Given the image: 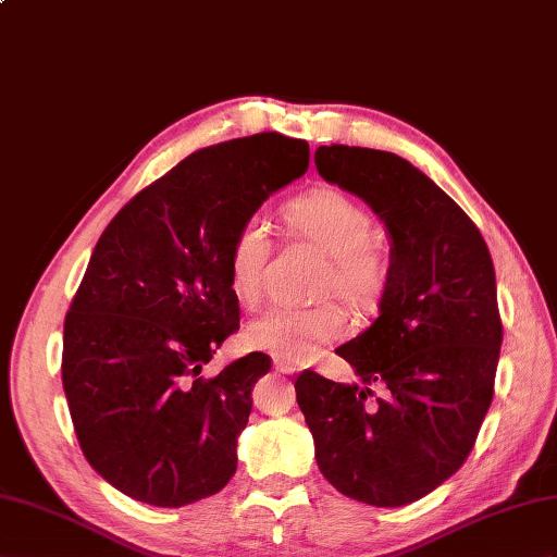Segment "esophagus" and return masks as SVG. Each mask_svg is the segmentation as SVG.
I'll return each instance as SVG.
<instances>
[{
	"mask_svg": "<svg viewBox=\"0 0 557 557\" xmlns=\"http://www.w3.org/2000/svg\"><path fill=\"white\" fill-rule=\"evenodd\" d=\"M276 371L278 373H286V375H293L297 369H295L290 361H276Z\"/></svg>",
	"mask_w": 557,
	"mask_h": 557,
	"instance_id": "1",
	"label": "esophagus"
}]
</instances>
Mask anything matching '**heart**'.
I'll list each match as a JSON object with an SVG mask.
<instances>
[{
    "instance_id": "b5f03b06",
    "label": "heart",
    "mask_w": 557,
    "mask_h": 557,
    "mask_svg": "<svg viewBox=\"0 0 557 557\" xmlns=\"http://www.w3.org/2000/svg\"><path fill=\"white\" fill-rule=\"evenodd\" d=\"M288 228L325 252L317 283L319 295H337L357 314L381 305L389 286V260L373 243V216L361 202L337 188H317L290 200L283 210ZM271 252L269 226L260 216L238 226L228 250V276L238 300L255 307L262 300L264 271ZM345 333V311L335 300L311 307H274L255 319L248 345L267 355L300 363Z\"/></svg>"
}]
</instances>
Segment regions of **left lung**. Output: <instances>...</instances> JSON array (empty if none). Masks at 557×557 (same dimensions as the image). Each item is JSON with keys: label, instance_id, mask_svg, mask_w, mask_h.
<instances>
[{"label": "left lung", "instance_id": "left-lung-1", "mask_svg": "<svg viewBox=\"0 0 557 557\" xmlns=\"http://www.w3.org/2000/svg\"><path fill=\"white\" fill-rule=\"evenodd\" d=\"M314 162L385 222L392 274L381 317L335 349L361 385L307 369L295 381L297 404L337 492L406 506L466 463L494 399L504 341L494 262L470 216L409 160L331 144Z\"/></svg>", "mask_w": 557, "mask_h": 557}]
</instances>
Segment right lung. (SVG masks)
I'll list each match as a JSON object with an SVG mask.
<instances>
[{"mask_svg":"<svg viewBox=\"0 0 557 557\" xmlns=\"http://www.w3.org/2000/svg\"><path fill=\"white\" fill-rule=\"evenodd\" d=\"M307 165L309 144L278 132L200 148L101 234L65 314L61 375L79 449L122 494L180 508L234 478L271 359L250 351L202 373L240 321L228 250Z\"/></svg>","mask_w":557,"mask_h":557,"instance_id":"1","label":"right lung"}]
</instances>
